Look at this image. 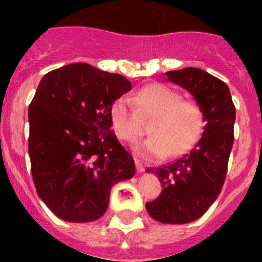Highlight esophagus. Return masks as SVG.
Instances as JSON below:
<instances>
[{"instance_id": "1", "label": "esophagus", "mask_w": 262, "mask_h": 262, "mask_svg": "<svg viewBox=\"0 0 262 262\" xmlns=\"http://www.w3.org/2000/svg\"><path fill=\"white\" fill-rule=\"evenodd\" d=\"M135 164H136V168H137V171H139V172H143L144 170H145V168H144V166H143V163H141L139 159H135Z\"/></svg>"}]
</instances>
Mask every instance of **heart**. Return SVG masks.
I'll use <instances>...</instances> for the list:
<instances>
[{"instance_id":"heart-1","label":"heart","mask_w":262,"mask_h":262,"mask_svg":"<svg viewBox=\"0 0 262 262\" xmlns=\"http://www.w3.org/2000/svg\"><path fill=\"white\" fill-rule=\"evenodd\" d=\"M135 108L117 99L108 108L111 129L121 141L135 143L143 135V121L149 118V133L135 151L144 158L162 159L178 156L194 147L204 132L205 114L199 100L181 98L174 88L160 83L148 84L133 96Z\"/></svg>"}]
</instances>
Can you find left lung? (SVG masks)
<instances>
[{
  "mask_svg": "<svg viewBox=\"0 0 262 262\" xmlns=\"http://www.w3.org/2000/svg\"><path fill=\"white\" fill-rule=\"evenodd\" d=\"M167 76L201 103L207 125L186 155L154 171L147 168L158 175L163 189L145 207L158 222L183 224L203 216L220 194L234 144L235 106L227 84L203 69L185 68Z\"/></svg>",
  "mask_w": 262,
  "mask_h": 262,
  "instance_id": "1",
  "label": "left lung"
}]
</instances>
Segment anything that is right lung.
Masks as SVG:
<instances>
[{"instance_id":"1","label":"right lung","mask_w":262,"mask_h":262,"mask_svg":"<svg viewBox=\"0 0 262 262\" xmlns=\"http://www.w3.org/2000/svg\"><path fill=\"white\" fill-rule=\"evenodd\" d=\"M130 90L123 76L81 62L40 80L28 108L31 174L38 195L59 219L98 220L111 187L135 175V160L108 118L111 103Z\"/></svg>"}]
</instances>
